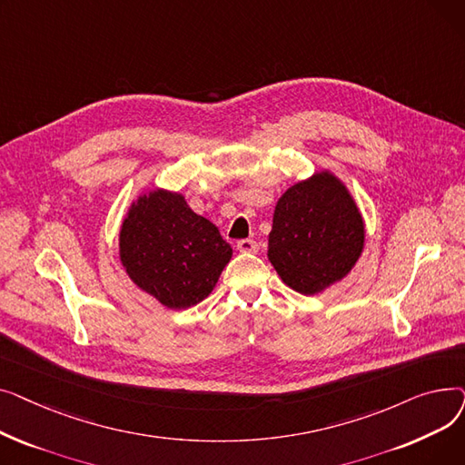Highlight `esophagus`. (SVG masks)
I'll return each instance as SVG.
<instances>
[{"instance_id":"esophagus-1","label":"esophagus","mask_w":465,"mask_h":465,"mask_svg":"<svg viewBox=\"0 0 465 465\" xmlns=\"http://www.w3.org/2000/svg\"><path fill=\"white\" fill-rule=\"evenodd\" d=\"M237 251L239 252H258V242L254 239H239Z\"/></svg>"}]
</instances>
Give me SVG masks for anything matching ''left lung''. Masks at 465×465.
Returning a JSON list of instances; mask_svg holds the SVG:
<instances>
[{
    "label": "left lung",
    "instance_id": "8db88e82",
    "mask_svg": "<svg viewBox=\"0 0 465 465\" xmlns=\"http://www.w3.org/2000/svg\"><path fill=\"white\" fill-rule=\"evenodd\" d=\"M363 239L351 193L322 171L290 186L277 202L267 256L284 284L311 296L352 270Z\"/></svg>",
    "mask_w": 465,
    "mask_h": 465
}]
</instances>
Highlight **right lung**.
Returning a JSON list of instances; mask_svg holds the SVG:
<instances>
[{"instance_id":"obj_1","label":"right lung","mask_w":465,"mask_h":465,"mask_svg":"<svg viewBox=\"0 0 465 465\" xmlns=\"http://www.w3.org/2000/svg\"><path fill=\"white\" fill-rule=\"evenodd\" d=\"M232 258V247L181 193L141 195L120 230V262L130 279L169 309L205 300Z\"/></svg>"}]
</instances>
